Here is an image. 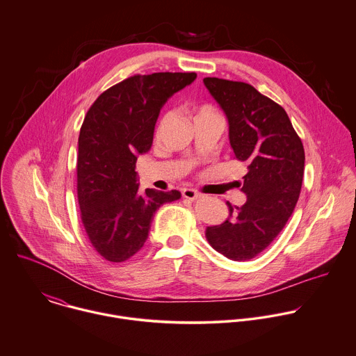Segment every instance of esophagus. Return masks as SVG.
I'll use <instances>...</instances> for the list:
<instances>
[{"label": "esophagus", "mask_w": 356, "mask_h": 356, "mask_svg": "<svg viewBox=\"0 0 356 356\" xmlns=\"http://www.w3.org/2000/svg\"><path fill=\"white\" fill-rule=\"evenodd\" d=\"M182 196H184L185 199H188V200H196L197 197H200V193H199L196 189H189V188H186V189L182 191Z\"/></svg>", "instance_id": "1"}]
</instances>
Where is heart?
<instances>
[{
	"mask_svg": "<svg viewBox=\"0 0 356 356\" xmlns=\"http://www.w3.org/2000/svg\"><path fill=\"white\" fill-rule=\"evenodd\" d=\"M217 115H218V113H217L213 108L204 106V108H200V109L196 112V115H195V121H196V120L203 119V118H209V116H217ZM164 121H165V118H163L161 121L159 122V125H157V131H160V129H161V127H163Z\"/></svg>",
	"mask_w": 356,
	"mask_h": 356,
	"instance_id": "b5f03b06",
	"label": "heart"
}]
</instances>
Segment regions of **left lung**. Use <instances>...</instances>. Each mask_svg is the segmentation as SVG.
I'll list each match as a JSON object with an SVG mask.
<instances>
[{"label": "left lung", "instance_id": "1", "mask_svg": "<svg viewBox=\"0 0 356 356\" xmlns=\"http://www.w3.org/2000/svg\"><path fill=\"white\" fill-rule=\"evenodd\" d=\"M204 86L229 122L237 160L247 163L241 192L247 202L229 207L225 222L207 227L211 247L234 261L265 250L284 228L298 202L305 153L286 111L252 86L206 77Z\"/></svg>", "mask_w": 356, "mask_h": 356}]
</instances>
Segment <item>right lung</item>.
<instances>
[{
	"instance_id": "1",
	"label": "right lung",
	"mask_w": 356,
	"mask_h": 356,
	"mask_svg": "<svg viewBox=\"0 0 356 356\" xmlns=\"http://www.w3.org/2000/svg\"><path fill=\"white\" fill-rule=\"evenodd\" d=\"M196 76L136 74L102 92L87 112L79 136L77 197L87 236L111 262L138 252L159 207L181 197L178 191L139 192L135 163L152 146L163 105Z\"/></svg>"
}]
</instances>
